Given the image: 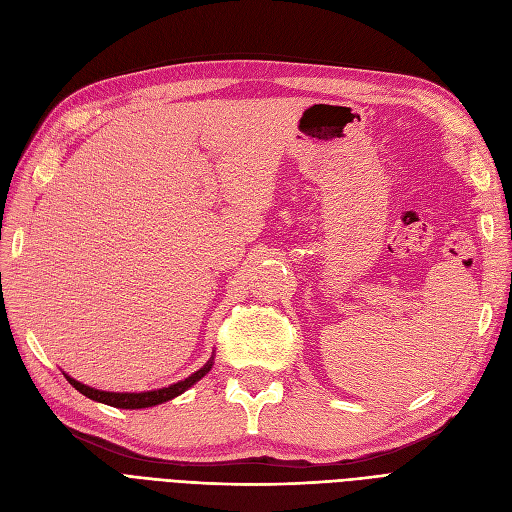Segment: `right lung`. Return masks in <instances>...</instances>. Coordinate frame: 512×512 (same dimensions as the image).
<instances>
[{
	"instance_id": "obj_1",
	"label": "right lung",
	"mask_w": 512,
	"mask_h": 512,
	"mask_svg": "<svg viewBox=\"0 0 512 512\" xmlns=\"http://www.w3.org/2000/svg\"><path fill=\"white\" fill-rule=\"evenodd\" d=\"M213 367V356L211 359L200 367L198 371H194L192 376H188L185 380H179L175 384L170 386H164V389H158V391H145V393H111V391H98V389H91V386L87 384H81L79 380H74L66 374L68 382L74 386L76 391L83 393L85 397L94 399V401H100V404H106V406H113V408H126V410H138V408H151V406H158V404H164V401L168 399H175L177 395L185 393L190 389L192 384H196L200 378L207 376L209 371Z\"/></svg>"
}]
</instances>
